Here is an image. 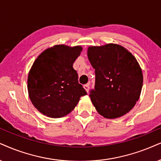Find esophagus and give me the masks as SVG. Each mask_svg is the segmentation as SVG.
<instances>
[{
    "label": "esophagus",
    "mask_w": 161,
    "mask_h": 161,
    "mask_svg": "<svg viewBox=\"0 0 161 161\" xmlns=\"http://www.w3.org/2000/svg\"><path fill=\"white\" fill-rule=\"evenodd\" d=\"M84 88H85V90L87 91V93L88 92V91H89V88H90V85L89 84H86V85H84Z\"/></svg>",
    "instance_id": "1"
}]
</instances>
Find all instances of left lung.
Segmentation results:
<instances>
[{"label":"left lung","instance_id":"left-lung-1","mask_svg":"<svg viewBox=\"0 0 161 161\" xmlns=\"http://www.w3.org/2000/svg\"><path fill=\"white\" fill-rule=\"evenodd\" d=\"M87 56L95 69V87L89 96L97 112L108 119L125 114L139 99L143 86L135 57L115 44L90 47Z\"/></svg>","mask_w":161,"mask_h":161}]
</instances>
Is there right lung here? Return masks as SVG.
I'll use <instances>...</instances> for the list:
<instances>
[{
  "label": "right lung",
  "instance_id": "right-lung-1",
  "mask_svg": "<svg viewBox=\"0 0 161 161\" xmlns=\"http://www.w3.org/2000/svg\"><path fill=\"white\" fill-rule=\"evenodd\" d=\"M82 48L56 45L42 52L30 69L27 89L38 111L52 118L70 113L82 96L87 94L73 68Z\"/></svg>",
  "mask_w": 161,
  "mask_h": 161
}]
</instances>
